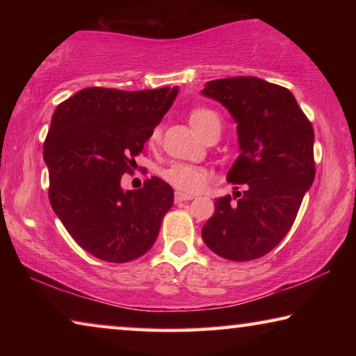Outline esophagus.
<instances>
[{
  "instance_id": "esophagus-1",
  "label": "esophagus",
  "mask_w": 356,
  "mask_h": 356,
  "mask_svg": "<svg viewBox=\"0 0 356 356\" xmlns=\"http://www.w3.org/2000/svg\"><path fill=\"white\" fill-rule=\"evenodd\" d=\"M193 196L191 195H185V193H180L176 191V195H174V201L176 202H184V201H191Z\"/></svg>"
}]
</instances>
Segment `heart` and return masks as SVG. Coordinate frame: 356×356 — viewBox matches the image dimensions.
<instances>
[{
  "instance_id": "heart-1",
  "label": "heart",
  "mask_w": 356,
  "mask_h": 356,
  "mask_svg": "<svg viewBox=\"0 0 356 356\" xmlns=\"http://www.w3.org/2000/svg\"><path fill=\"white\" fill-rule=\"evenodd\" d=\"M190 125L200 136H206L212 131L220 134L221 131V119L215 111L209 108H196L188 116ZM160 141V129L156 127L149 135V144L155 146ZM168 184L174 186L180 193H197L201 191L207 184V172L200 166H193L186 163H172L161 171Z\"/></svg>"
}]
</instances>
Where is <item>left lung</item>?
Listing matches in <instances>:
<instances>
[{
	"label": "left lung",
	"instance_id": "obj_1",
	"mask_svg": "<svg viewBox=\"0 0 356 356\" xmlns=\"http://www.w3.org/2000/svg\"><path fill=\"white\" fill-rule=\"evenodd\" d=\"M202 94L227 108L240 146L227 172V182L236 184L234 197L215 201L202 240L229 261H254L291 231L314 182V130L289 89L261 78H220Z\"/></svg>",
	"mask_w": 356,
	"mask_h": 356
}]
</instances>
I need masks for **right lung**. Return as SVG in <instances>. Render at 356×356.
Segmentation results:
<instances>
[{
    "label": "right lung",
    "mask_w": 356,
    "mask_h": 356,
    "mask_svg": "<svg viewBox=\"0 0 356 356\" xmlns=\"http://www.w3.org/2000/svg\"><path fill=\"white\" fill-rule=\"evenodd\" d=\"M179 89L86 88L59 104L44 144L48 200L72 238L89 254L124 264L152 248L174 202L159 177L122 190L136 155L170 110Z\"/></svg>",
    "instance_id": "1"
}]
</instances>
